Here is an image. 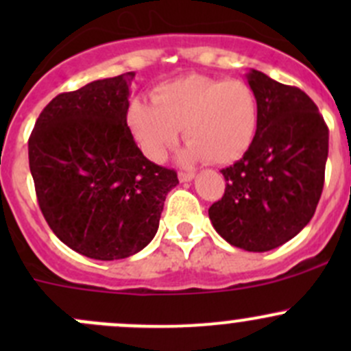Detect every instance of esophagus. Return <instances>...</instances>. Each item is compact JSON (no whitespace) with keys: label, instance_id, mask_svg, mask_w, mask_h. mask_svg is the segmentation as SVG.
Returning <instances> with one entry per match:
<instances>
[{"label":"esophagus","instance_id":"obj_1","mask_svg":"<svg viewBox=\"0 0 351 351\" xmlns=\"http://www.w3.org/2000/svg\"><path fill=\"white\" fill-rule=\"evenodd\" d=\"M193 176H195V173H193V171H180L178 173L180 182H192Z\"/></svg>","mask_w":351,"mask_h":351}]
</instances>
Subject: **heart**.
<instances>
[{
	"label": "heart",
	"instance_id": "heart-1",
	"mask_svg": "<svg viewBox=\"0 0 351 351\" xmlns=\"http://www.w3.org/2000/svg\"><path fill=\"white\" fill-rule=\"evenodd\" d=\"M258 100L241 80L190 74L159 84L153 104L134 100L127 122L143 153L161 161L180 129L189 143L185 159L205 158L215 165L239 159L256 136Z\"/></svg>",
	"mask_w": 351,
	"mask_h": 351
}]
</instances>
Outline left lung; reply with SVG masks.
Masks as SVG:
<instances>
[{"mask_svg":"<svg viewBox=\"0 0 351 351\" xmlns=\"http://www.w3.org/2000/svg\"><path fill=\"white\" fill-rule=\"evenodd\" d=\"M256 136L239 161L222 169L226 190L208 208L215 231L246 251H270L299 234L323 193L329 130L302 90L251 69Z\"/></svg>","mask_w":351,"mask_h":351,"instance_id":"1","label":"left lung"}]
</instances>
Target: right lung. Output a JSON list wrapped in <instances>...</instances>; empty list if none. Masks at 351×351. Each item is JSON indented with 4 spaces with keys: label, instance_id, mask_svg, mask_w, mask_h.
Returning <instances> with one entry per match:
<instances>
[{
    "label": "right lung",
    "instance_id": "right-lung-1",
    "mask_svg": "<svg viewBox=\"0 0 351 351\" xmlns=\"http://www.w3.org/2000/svg\"><path fill=\"white\" fill-rule=\"evenodd\" d=\"M134 76L58 95L28 139V165L49 228L93 260H122L146 247L178 183L175 169L141 153L127 125Z\"/></svg>",
    "mask_w": 351,
    "mask_h": 351
}]
</instances>
